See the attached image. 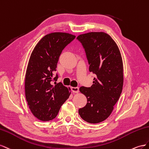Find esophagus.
<instances>
[{
  "label": "esophagus",
  "instance_id": "esophagus-1",
  "mask_svg": "<svg viewBox=\"0 0 149 149\" xmlns=\"http://www.w3.org/2000/svg\"><path fill=\"white\" fill-rule=\"evenodd\" d=\"M72 91L73 93H78L79 91V87H72Z\"/></svg>",
  "mask_w": 149,
  "mask_h": 149
}]
</instances>
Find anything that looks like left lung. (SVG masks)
<instances>
[{
  "label": "left lung",
  "instance_id": "8db88e82",
  "mask_svg": "<svg viewBox=\"0 0 149 149\" xmlns=\"http://www.w3.org/2000/svg\"><path fill=\"white\" fill-rule=\"evenodd\" d=\"M77 39L86 52L89 71L95 75L91 87H80L87 103L79 110L83 120L91 124L105 120L113 109L122 91L124 75L120 50L104 32H89Z\"/></svg>",
  "mask_w": 149,
  "mask_h": 149
}]
</instances>
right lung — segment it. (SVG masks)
<instances>
[{
	"mask_svg": "<svg viewBox=\"0 0 149 149\" xmlns=\"http://www.w3.org/2000/svg\"><path fill=\"white\" fill-rule=\"evenodd\" d=\"M75 38L67 33H49L38 42L31 54L25 74V97L33 116L42 121L54 119L70 94L61 82L52 85L58 77L57 74L53 77L62 50Z\"/></svg>",
	"mask_w": 149,
	"mask_h": 149,
	"instance_id": "right-lung-1",
	"label": "right lung"
}]
</instances>
